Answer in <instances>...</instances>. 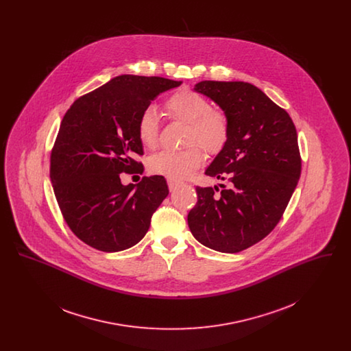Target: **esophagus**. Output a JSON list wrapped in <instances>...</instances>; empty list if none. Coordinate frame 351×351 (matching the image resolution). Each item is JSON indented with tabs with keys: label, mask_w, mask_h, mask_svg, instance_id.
I'll return each instance as SVG.
<instances>
[{
	"label": "esophagus",
	"mask_w": 351,
	"mask_h": 351,
	"mask_svg": "<svg viewBox=\"0 0 351 351\" xmlns=\"http://www.w3.org/2000/svg\"><path fill=\"white\" fill-rule=\"evenodd\" d=\"M167 183L169 191H173V189H176L180 185V182H178L175 179H167Z\"/></svg>",
	"instance_id": "1"
}]
</instances>
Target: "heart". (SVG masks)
I'll return each instance as SVG.
<instances>
[{"label": "heart", "mask_w": 351, "mask_h": 351, "mask_svg": "<svg viewBox=\"0 0 351 351\" xmlns=\"http://www.w3.org/2000/svg\"><path fill=\"white\" fill-rule=\"evenodd\" d=\"M168 113L188 125L185 145L180 151H160L149 160L151 172L167 176L168 179H184L189 176L204 160L202 149L210 154L222 150L229 138V119L221 110L213 109L210 102L200 93L182 89L166 102ZM136 132L139 141L147 149H155L159 135V117L154 106H147L138 118Z\"/></svg>", "instance_id": "obj_1"}]
</instances>
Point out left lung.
Here are the masks:
<instances>
[{"label": "left lung", "instance_id": "1", "mask_svg": "<svg viewBox=\"0 0 351 351\" xmlns=\"http://www.w3.org/2000/svg\"><path fill=\"white\" fill-rule=\"evenodd\" d=\"M195 90L215 101L229 119V138L205 169L228 186H196L188 226L204 246L239 252L274 230L300 179L296 128L289 114L255 85L210 82Z\"/></svg>", "mask_w": 351, "mask_h": 351}]
</instances>
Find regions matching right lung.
<instances>
[{
    "instance_id": "obj_1",
    "label": "right lung",
    "mask_w": 351,
    "mask_h": 351,
    "mask_svg": "<svg viewBox=\"0 0 351 351\" xmlns=\"http://www.w3.org/2000/svg\"><path fill=\"white\" fill-rule=\"evenodd\" d=\"M182 82L121 75L75 101L60 123L51 152L53 193L69 229L88 246L126 250L147 233L151 217L168 196L163 176L123 185L122 172H141L143 155L136 123L160 93Z\"/></svg>"
}]
</instances>
